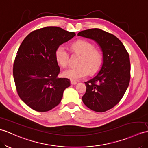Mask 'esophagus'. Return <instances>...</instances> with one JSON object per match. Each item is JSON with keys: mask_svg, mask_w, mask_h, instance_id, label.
Wrapping results in <instances>:
<instances>
[{"mask_svg": "<svg viewBox=\"0 0 148 148\" xmlns=\"http://www.w3.org/2000/svg\"><path fill=\"white\" fill-rule=\"evenodd\" d=\"M70 83H71V85H76V84H77V82H75V81H73V80H71Z\"/></svg>", "mask_w": 148, "mask_h": 148, "instance_id": "1", "label": "esophagus"}]
</instances>
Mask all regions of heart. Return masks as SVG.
Segmentation results:
<instances>
[{
  "instance_id": "1",
  "label": "heart",
  "mask_w": 148,
  "mask_h": 148,
  "mask_svg": "<svg viewBox=\"0 0 148 148\" xmlns=\"http://www.w3.org/2000/svg\"><path fill=\"white\" fill-rule=\"evenodd\" d=\"M72 47L82 56L78 63V66L71 67L63 71L64 77L77 81L88 76L90 72L95 73L99 69L103 62V56L101 53L95 49L94 45L88 41L80 40L74 42ZM55 59L61 66H67L68 53L65 46L61 45L57 47Z\"/></svg>"
}]
</instances>
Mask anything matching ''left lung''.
<instances>
[{
  "label": "left lung",
  "instance_id": "obj_1",
  "mask_svg": "<svg viewBox=\"0 0 148 148\" xmlns=\"http://www.w3.org/2000/svg\"><path fill=\"white\" fill-rule=\"evenodd\" d=\"M78 36L94 41L103 55L99 73L85 82L82 101L93 111L106 112L117 105L127 90L131 77L129 55L119 39L100 29L82 31Z\"/></svg>",
  "mask_w": 148,
  "mask_h": 148
}]
</instances>
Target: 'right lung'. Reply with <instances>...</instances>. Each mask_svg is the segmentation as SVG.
I'll use <instances>...</instances> for the list:
<instances>
[{
    "instance_id": "1",
    "label": "right lung",
    "mask_w": 148,
    "mask_h": 148,
    "mask_svg": "<svg viewBox=\"0 0 148 148\" xmlns=\"http://www.w3.org/2000/svg\"><path fill=\"white\" fill-rule=\"evenodd\" d=\"M76 34L49 26L32 31L20 45L13 66V76L21 99L38 112H46L60 103L70 86L68 78H58L60 68L55 59L57 47Z\"/></svg>"
}]
</instances>
